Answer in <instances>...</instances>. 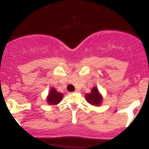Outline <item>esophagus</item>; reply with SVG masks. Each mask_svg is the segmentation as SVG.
<instances>
[{
  "instance_id": "obj_1",
  "label": "esophagus",
  "mask_w": 149,
  "mask_h": 149,
  "mask_svg": "<svg viewBox=\"0 0 149 149\" xmlns=\"http://www.w3.org/2000/svg\"><path fill=\"white\" fill-rule=\"evenodd\" d=\"M75 92H80V90H75Z\"/></svg>"
}]
</instances>
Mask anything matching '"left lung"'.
<instances>
[{
    "label": "left lung",
    "instance_id": "obj_1",
    "mask_svg": "<svg viewBox=\"0 0 149 149\" xmlns=\"http://www.w3.org/2000/svg\"><path fill=\"white\" fill-rule=\"evenodd\" d=\"M85 100L89 104L93 106H100L103 101V97L101 95L97 87H93L90 93L85 95Z\"/></svg>",
    "mask_w": 149,
    "mask_h": 149
}]
</instances>
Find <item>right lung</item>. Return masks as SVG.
Masks as SVG:
<instances>
[{"mask_svg": "<svg viewBox=\"0 0 149 149\" xmlns=\"http://www.w3.org/2000/svg\"><path fill=\"white\" fill-rule=\"evenodd\" d=\"M63 97H64V95L62 93L57 91L55 88L52 87L50 88V90H49L46 100H47V104L49 105H57L61 102Z\"/></svg>", "mask_w": 149, "mask_h": 149, "instance_id": "obj_1", "label": "right lung"}]
</instances>
